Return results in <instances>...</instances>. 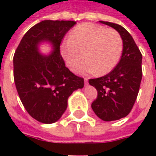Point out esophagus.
I'll use <instances>...</instances> for the list:
<instances>
[{
	"mask_svg": "<svg viewBox=\"0 0 156 156\" xmlns=\"http://www.w3.org/2000/svg\"><path fill=\"white\" fill-rule=\"evenodd\" d=\"M84 83H85V85L88 84V78H84Z\"/></svg>",
	"mask_w": 156,
	"mask_h": 156,
	"instance_id": "obj_1",
	"label": "esophagus"
}]
</instances>
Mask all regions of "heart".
<instances>
[{"label":"heart","mask_w":156,"mask_h":156,"mask_svg":"<svg viewBox=\"0 0 156 156\" xmlns=\"http://www.w3.org/2000/svg\"><path fill=\"white\" fill-rule=\"evenodd\" d=\"M122 49L123 41L116 30L92 23L76 27L61 44L62 55L71 70H76L85 56L87 60L78 72L97 75L106 74L115 68Z\"/></svg>","instance_id":"heart-1"}]
</instances>
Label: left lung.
Wrapping results in <instances>:
<instances>
[{
  "label": "left lung",
  "instance_id": "8db88e82",
  "mask_svg": "<svg viewBox=\"0 0 156 156\" xmlns=\"http://www.w3.org/2000/svg\"><path fill=\"white\" fill-rule=\"evenodd\" d=\"M117 31L123 40V52L119 63L108 74L91 78L98 96L92 103L96 115L104 121L118 120L126 117L136 100L142 79V54L134 39L122 26L100 21Z\"/></svg>",
  "mask_w": 156,
  "mask_h": 156
}]
</instances>
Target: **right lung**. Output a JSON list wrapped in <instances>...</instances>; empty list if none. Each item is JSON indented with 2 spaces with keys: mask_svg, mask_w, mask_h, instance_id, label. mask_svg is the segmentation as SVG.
<instances>
[{
  "mask_svg": "<svg viewBox=\"0 0 156 156\" xmlns=\"http://www.w3.org/2000/svg\"><path fill=\"white\" fill-rule=\"evenodd\" d=\"M76 24L74 21L39 22L27 32L13 57L14 81L22 105L36 120L43 124L58 121L68 106L73 92L83 88V78L76 76L66 66L60 53L65 34ZM48 41L54 51L48 56L39 53L38 45Z\"/></svg>",
  "mask_w": 156,
  "mask_h": 156,
  "instance_id": "right-lung-1",
  "label": "right lung"
}]
</instances>
